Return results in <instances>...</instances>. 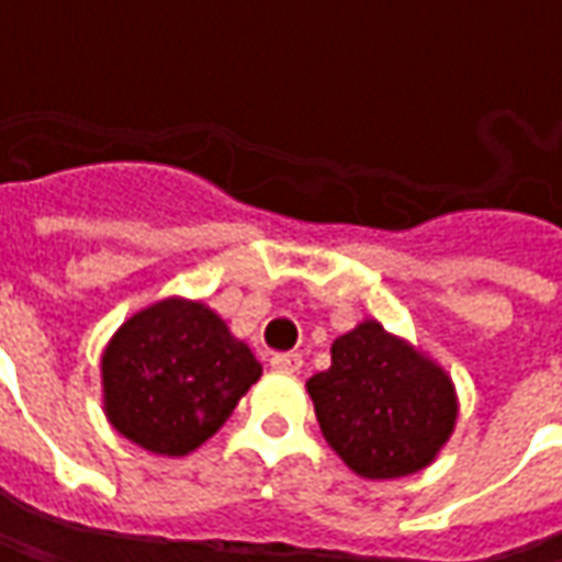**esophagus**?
<instances>
[{
  "instance_id": "34e87169",
  "label": "esophagus",
  "mask_w": 562,
  "mask_h": 562,
  "mask_svg": "<svg viewBox=\"0 0 562 562\" xmlns=\"http://www.w3.org/2000/svg\"><path fill=\"white\" fill-rule=\"evenodd\" d=\"M270 367L273 370H280V373H301V367H304V358L297 352H277L270 358Z\"/></svg>"
}]
</instances>
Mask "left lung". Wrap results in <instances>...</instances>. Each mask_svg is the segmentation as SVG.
Here are the masks:
<instances>
[{"label": "left lung", "instance_id": "left-lung-1", "mask_svg": "<svg viewBox=\"0 0 562 562\" xmlns=\"http://www.w3.org/2000/svg\"><path fill=\"white\" fill-rule=\"evenodd\" d=\"M328 446L364 479H401L434 463L458 422L442 367L367 318L330 346V367L306 382Z\"/></svg>", "mask_w": 562, "mask_h": 562}]
</instances>
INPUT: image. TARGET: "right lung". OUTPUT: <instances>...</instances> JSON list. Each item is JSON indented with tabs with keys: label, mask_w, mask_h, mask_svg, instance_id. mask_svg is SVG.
I'll list each match as a JSON object with an SVG mask.
<instances>
[{
	"label": "right lung",
	"mask_w": 562,
	"mask_h": 562,
	"mask_svg": "<svg viewBox=\"0 0 562 562\" xmlns=\"http://www.w3.org/2000/svg\"><path fill=\"white\" fill-rule=\"evenodd\" d=\"M258 376L256 355L210 306L165 297L108 342L104 415L135 446L183 458L228 422Z\"/></svg>",
	"instance_id": "1"
}]
</instances>
